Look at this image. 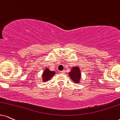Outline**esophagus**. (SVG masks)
<instances>
[{
	"instance_id": "1",
	"label": "esophagus",
	"mask_w": 120,
	"mask_h": 120,
	"mask_svg": "<svg viewBox=\"0 0 120 120\" xmlns=\"http://www.w3.org/2000/svg\"><path fill=\"white\" fill-rule=\"evenodd\" d=\"M59 72H60V74H64L65 72V70L60 71H59Z\"/></svg>"
}]
</instances>
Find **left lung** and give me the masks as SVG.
Listing matches in <instances>:
<instances>
[{"instance_id": "obj_1", "label": "left lung", "mask_w": 120, "mask_h": 120, "mask_svg": "<svg viewBox=\"0 0 120 120\" xmlns=\"http://www.w3.org/2000/svg\"><path fill=\"white\" fill-rule=\"evenodd\" d=\"M69 75L74 82L76 84L79 83L81 79V72L80 68L78 66L72 67L70 72H69Z\"/></svg>"}]
</instances>
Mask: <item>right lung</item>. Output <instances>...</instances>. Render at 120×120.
Wrapping results in <instances>:
<instances>
[{
  "label": "right lung",
  "instance_id": "obj_1",
  "mask_svg": "<svg viewBox=\"0 0 120 120\" xmlns=\"http://www.w3.org/2000/svg\"><path fill=\"white\" fill-rule=\"evenodd\" d=\"M55 71H50L48 68H46L42 75V81L45 82L48 81L52 78V76L55 75Z\"/></svg>",
  "mask_w": 120,
  "mask_h": 120
}]
</instances>
